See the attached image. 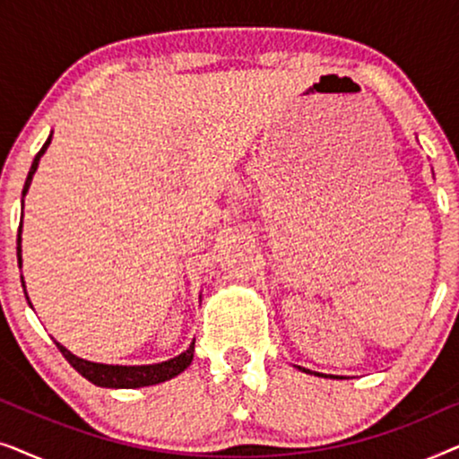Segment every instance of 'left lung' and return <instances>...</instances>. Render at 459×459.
<instances>
[{"label":"left lung","mask_w":459,"mask_h":459,"mask_svg":"<svg viewBox=\"0 0 459 459\" xmlns=\"http://www.w3.org/2000/svg\"><path fill=\"white\" fill-rule=\"evenodd\" d=\"M297 369H300V372L305 374H313V376H319V378H342V376H332V374H319V372H311V369H307L303 366H294Z\"/></svg>","instance_id":"8db88e82"}]
</instances>
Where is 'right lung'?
Instances as JSON below:
<instances>
[{"label":"right lung","instance_id":"obj_1","mask_svg":"<svg viewBox=\"0 0 459 459\" xmlns=\"http://www.w3.org/2000/svg\"><path fill=\"white\" fill-rule=\"evenodd\" d=\"M49 143H52V134H49L48 142L43 143V148L35 156L33 165H30V171H29L27 181H24V187H22V209H24V196H27L30 181H33V175L37 171V167H39L41 156L46 154ZM21 234H22V221H21V228H18V267H22V247H21L22 238H21ZM21 280H22L24 294H27V286H24L22 275H21ZM27 300H29V294H27ZM54 342H56V347L60 349V353L65 355V359L71 363V366L77 369V372L83 376L85 380H90L91 385L102 386V388H142V386L160 385V382L171 380L178 374L184 372V369H187V366H190L194 359V341L190 342V347H187L184 353L173 357V359H167L160 363H148V366H112V363L90 361V359H83V357H77L74 353H71V351H68L65 344H60L58 341H54Z\"/></svg>","mask_w":459,"mask_h":459}]
</instances>
